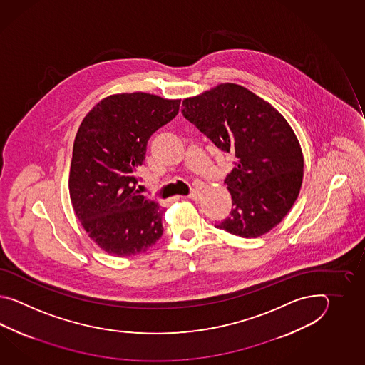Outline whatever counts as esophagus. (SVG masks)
Returning a JSON list of instances; mask_svg holds the SVG:
<instances>
[{
    "instance_id": "obj_1",
    "label": "esophagus",
    "mask_w": 365,
    "mask_h": 365,
    "mask_svg": "<svg viewBox=\"0 0 365 365\" xmlns=\"http://www.w3.org/2000/svg\"><path fill=\"white\" fill-rule=\"evenodd\" d=\"M200 197H201V192H200V190H192V193L189 194L186 198L197 201V200H200Z\"/></svg>"
}]
</instances>
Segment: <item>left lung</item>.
Masks as SVG:
<instances>
[{
  "label": "left lung",
  "mask_w": 365,
  "mask_h": 365,
  "mask_svg": "<svg viewBox=\"0 0 365 365\" xmlns=\"http://www.w3.org/2000/svg\"><path fill=\"white\" fill-rule=\"evenodd\" d=\"M187 121L236 165L225 178L233 209L215 227L253 239L279 225L303 182L300 143L287 120L248 88L222 83L182 101Z\"/></svg>",
  "instance_id": "1"
}]
</instances>
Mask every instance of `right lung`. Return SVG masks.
Segmentation results:
<instances>
[{"label":"right lung","mask_w":365,"mask_h":365,"mask_svg":"<svg viewBox=\"0 0 365 365\" xmlns=\"http://www.w3.org/2000/svg\"><path fill=\"white\" fill-rule=\"evenodd\" d=\"M180 101L146 93L110 95L78 129L70 200L90 239L108 255H140L163 235V209L140 194L135 171L148 138L179 113Z\"/></svg>","instance_id":"add662e5"}]
</instances>
